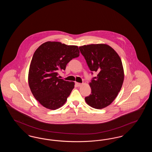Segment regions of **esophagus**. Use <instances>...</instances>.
I'll use <instances>...</instances> for the list:
<instances>
[{
	"label": "esophagus",
	"mask_w": 152,
	"mask_h": 152,
	"mask_svg": "<svg viewBox=\"0 0 152 152\" xmlns=\"http://www.w3.org/2000/svg\"><path fill=\"white\" fill-rule=\"evenodd\" d=\"M75 84H76V86L77 87H80V86L82 85V84H81V83H75Z\"/></svg>",
	"instance_id": "34e87169"
}]
</instances>
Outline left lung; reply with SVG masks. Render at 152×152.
Returning a JSON list of instances; mask_svg holds the SVG:
<instances>
[{
    "label": "left lung",
    "instance_id": "8db88e82",
    "mask_svg": "<svg viewBox=\"0 0 152 152\" xmlns=\"http://www.w3.org/2000/svg\"><path fill=\"white\" fill-rule=\"evenodd\" d=\"M89 69L97 73L89 83L91 94L85 100L91 107H107L116 99L123 86L124 73L121 60L112 47L104 44L79 47Z\"/></svg>",
    "mask_w": 152,
    "mask_h": 152
}]
</instances>
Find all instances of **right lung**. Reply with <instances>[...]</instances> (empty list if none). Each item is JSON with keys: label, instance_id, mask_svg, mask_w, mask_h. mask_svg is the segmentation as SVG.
Segmentation results:
<instances>
[{"label": "right lung", "instance_id": "obj_1", "mask_svg": "<svg viewBox=\"0 0 152 152\" xmlns=\"http://www.w3.org/2000/svg\"><path fill=\"white\" fill-rule=\"evenodd\" d=\"M76 45L47 42L34 53L28 73V84L32 94L47 109L55 110L63 106L74 88L75 83L58 77L65 71L66 64L79 56Z\"/></svg>", "mask_w": 152, "mask_h": 152}]
</instances>
